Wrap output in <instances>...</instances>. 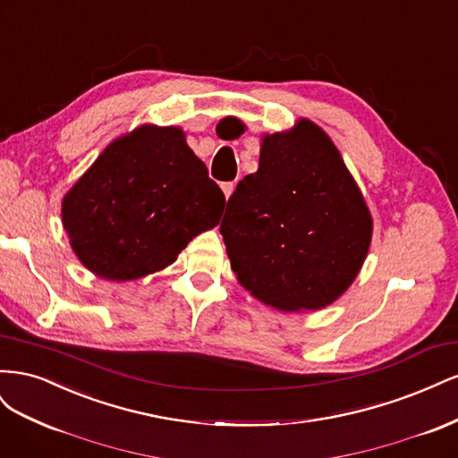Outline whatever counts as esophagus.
Segmentation results:
<instances>
[{
  "label": "esophagus",
  "instance_id": "34e87169",
  "mask_svg": "<svg viewBox=\"0 0 458 458\" xmlns=\"http://www.w3.org/2000/svg\"><path fill=\"white\" fill-rule=\"evenodd\" d=\"M234 187H237V183H234V182H229V183H224V185H221V189H224V195H225V199H229V197L233 195Z\"/></svg>",
  "mask_w": 458,
  "mask_h": 458
}]
</instances>
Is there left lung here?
<instances>
[{"instance_id": "left-lung-1", "label": "left lung", "mask_w": 458, "mask_h": 458, "mask_svg": "<svg viewBox=\"0 0 458 458\" xmlns=\"http://www.w3.org/2000/svg\"><path fill=\"white\" fill-rule=\"evenodd\" d=\"M219 233L254 298L281 311H315L355 281L372 217L335 143L301 118L261 137L258 172L239 182Z\"/></svg>"}]
</instances>
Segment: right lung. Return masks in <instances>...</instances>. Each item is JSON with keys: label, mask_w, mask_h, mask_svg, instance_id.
<instances>
[{"label": "right lung", "mask_w": 458, "mask_h": 458, "mask_svg": "<svg viewBox=\"0 0 458 458\" xmlns=\"http://www.w3.org/2000/svg\"><path fill=\"white\" fill-rule=\"evenodd\" d=\"M225 197L175 126L118 137L63 199V225L78 259L101 279L157 273L219 224Z\"/></svg>", "instance_id": "right-lung-1"}]
</instances>
